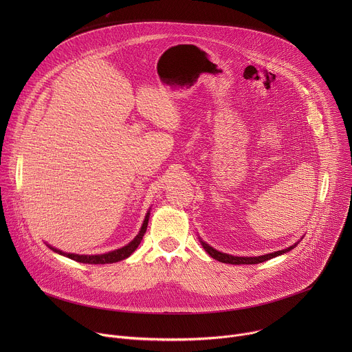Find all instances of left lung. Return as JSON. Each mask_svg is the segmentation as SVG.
Returning <instances> with one entry per match:
<instances>
[{
    "label": "left lung",
    "mask_w": 352,
    "mask_h": 352,
    "mask_svg": "<svg viewBox=\"0 0 352 352\" xmlns=\"http://www.w3.org/2000/svg\"><path fill=\"white\" fill-rule=\"evenodd\" d=\"M199 241L200 243H202V246L205 248L206 252L216 261L221 262V263H230V265H258V263H262V262H266L272 258H276V256H280V255H284L287 252H289L291 249H294L300 241H302V238H300V241L295 242L294 245L285 248V249H281V250H277V252H272V254H266V255H262V256H232V255H228V254H223L220 252V250L214 249L213 246H210L209 243H206L202 238L199 236Z\"/></svg>",
    "instance_id": "obj_1"
}]
</instances>
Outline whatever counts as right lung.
Instances as JSON below:
<instances>
[{
	"mask_svg": "<svg viewBox=\"0 0 352 352\" xmlns=\"http://www.w3.org/2000/svg\"><path fill=\"white\" fill-rule=\"evenodd\" d=\"M148 217H150V210L146 213L144 216V220H143V224L140 227V231L138 232V235L125 246L120 248V249H116V250H111V252H107V254H102V255H78V254H67V252H63V250L48 245L47 246L50 249H53L54 252L65 256V258H69L72 261H76V262H80V263H87V265H107V263H116V262H120V261H124L126 259L128 256H131L135 249L139 246L144 232H146V228H147V223H148Z\"/></svg>",
	"mask_w": 352,
	"mask_h": 352,
	"instance_id": "obj_1",
	"label": "right lung"
}]
</instances>
